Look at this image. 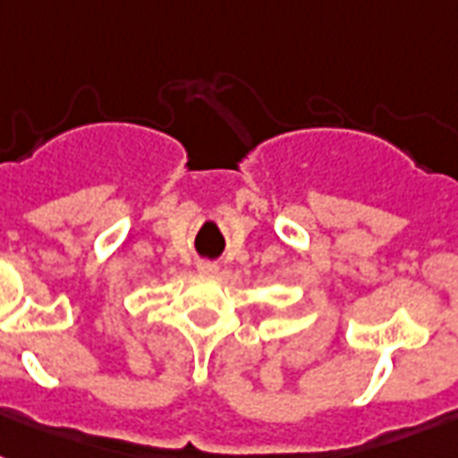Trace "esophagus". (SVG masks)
I'll return each mask as SVG.
<instances>
[{
  "label": "esophagus",
  "mask_w": 458,
  "mask_h": 458,
  "mask_svg": "<svg viewBox=\"0 0 458 458\" xmlns=\"http://www.w3.org/2000/svg\"><path fill=\"white\" fill-rule=\"evenodd\" d=\"M197 271L204 273V276H214V273L218 271V266H216L214 261H199V264H197Z\"/></svg>",
  "instance_id": "1"
}]
</instances>
